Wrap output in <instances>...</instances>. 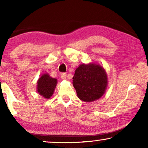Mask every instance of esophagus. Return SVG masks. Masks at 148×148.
Returning <instances> with one entry per match:
<instances>
[{"label":"esophagus","mask_w":148,"mask_h":148,"mask_svg":"<svg viewBox=\"0 0 148 148\" xmlns=\"http://www.w3.org/2000/svg\"><path fill=\"white\" fill-rule=\"evenodd\" d=\"M61 77L62 79H66V74L65 73H61Z\"/></svg>","instance_id":"obj_1"}]
</instances>
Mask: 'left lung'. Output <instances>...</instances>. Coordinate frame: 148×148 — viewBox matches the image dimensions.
<instances>
[{
  "label": "left lung",
  "instance_id": "left-lung-1",
  "mask_svg": "<svg viewBox=\"0 0 148 148\" xmlns=\"http://www.w3.org/2000/svg\"><path fill=\"white\" fill-rule=\"evenodd\" d=\"M72 79L77 97L85 102L101 98L107 87L106 72L98 64H81L75 71Z\"/></svg>",
  "mask_w": 148,
  "mask_h": 148
}]
</instances>
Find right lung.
<instances>
[{"label":"right lung","instance_id":"1","mask_svg":"<svg viewBox=\"0 0 148 148\" xmlns=\"http://www.w3.org/2000/svg\"><path fill=\"white\" fill-rule=\"evenodd\" d=\"M37 85V91L40 95L44 98L49 99L53 93L57 80L50 77L47 74H45L40 77Z\"/></svg>","mask_w":148,"mask_h":148}]
</instances>
